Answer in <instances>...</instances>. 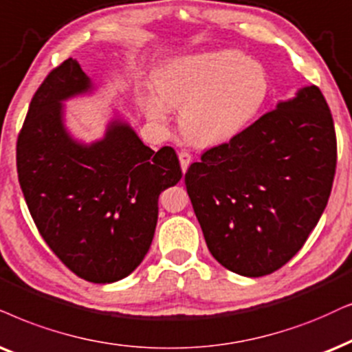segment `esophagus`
Returning a JSON list of instances; mask_svg holds the SVG:
<instances>
[{"label": "esophagus", "instance_id": "34e87169", "mask_svg": "<svg viewBox=\"0 0 352 352\" xmlns=\"http://www.w3.org/2000/svg\"><path fill=\"white\" fill-rule=\"evenodd\" d=\"M179 161H180V167H182V172H186V168L191 164V154L186 153V151H182L179 154Z\"/></svg>", "mask_w": 352, "mask_h": 352}]
</instances>
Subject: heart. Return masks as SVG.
Returning a JSON list of instances; mask_svg holds the SVG:
<instances>
[{"instance_id": "heart-1", "label": "heart", "mask_w": 352, "mask_h": 352, "mask_svg": "<svg viewBox=\"0 0 352 352\" xmlns=\"http://www.w3.org/2000/svg\"><path fill=\"white\" fill-rule=\"evenodd\" d=\"M159 97L143 105L153 120L164 123L167 107L180 110L185 138L199 146L219 144L242 133L270 94L266 69L243 53L224 50L173 61L155 81Z\"/></svg>"}]
</instances>
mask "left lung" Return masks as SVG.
<instances>
[{
	"mask_svg": "<svg viewBox=\"0 0 352 352\" xmlns=\"http://www.w3.org/2000/svg\"><path fill=\"white\" fill-rule=\"evenodd\" d=\"M336 157L335 123L317 86L203 153L185 185L211 255L248 278L286 265L327 208Z\"/></svg>",
	"mask_w": 352,
	"mask_h": 352,
	"instance_id": "left-lung-1",
	"label": "left lung"
}]
</instances>
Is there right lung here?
Segmentation results:
<instances>
[{"mask_svg":"<svg viewBox=\"0 0 352 352\" xmlns=\"http://www.w3.org/2000/svg\"><path fill=\"white\" fill-rule=\"evenodd\" d=\"M91 87L76 60L53 68L32 97L16 146L17 177L40 235L66 268L89 283L123 279L148 253L159 195L179 184L175 151L154 153L126 123L102 141L74 143L61 100Z\"/></svg>","mask_w":352,"mask_h":352,"instance_id":"right-lung-1","label":"right lung"}]
</instances>
